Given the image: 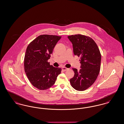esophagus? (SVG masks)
I'll use <instances>...</instances> for the list:
<instances>
[{
	"label": "esophagus",
	"mask_w": 124,
	"mask_h": 124,
	"mask_svg": "<svg viewBox=\"0 0 124 124\" xmlns=\"http://www.w3.org/2000/svg\"><path fill=\"white\" fill-rule=\"evenodd\" d=\"M62 70H64V71H66V70H68L69 69H68V68H66V67H62Z\"/></svg>",
	"instance_id": "obj_1"
}]
</instances>
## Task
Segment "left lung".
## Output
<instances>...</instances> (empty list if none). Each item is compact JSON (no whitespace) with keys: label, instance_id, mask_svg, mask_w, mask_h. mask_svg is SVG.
<instances>
[{"label":"left lung","instance_id":"1","mask_svg":"<svg viewBox=\"0 0 124 124\" xmlns=\"http://www.w3.org/2000/svg\"><path fill=\"white\" fill-rule=\"evenodd\" d=\"M73 45L75 55L80 57L81 69L73 68L74 76L70 79L72 87L83 91L94 84L98 78L101 66V55L97 44L91 37L82 34L68 36Z\"/></svg>","mask_w":124,"mask_h":124}]
</instances>
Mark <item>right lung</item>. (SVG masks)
Segmentation results:
<instances>
[{
	"mask_svg": "<svg viewBox=\"0 0 124 124\" xmlns=\"http://www.w3.org/2000/svg\"><path fill=\"white\" fill-rule=\"evenodd\" d=\"M61 36L43 34L33 39L27 46L24 58V70L33 86L45 90L54 84L62 69L50 65L53 49Z\"/></svg>",
	"mask_w": 124,
	"mask_h": 124,
	"instance_id": "obj_1",
	"label": "right lung"
}]
</instances>
